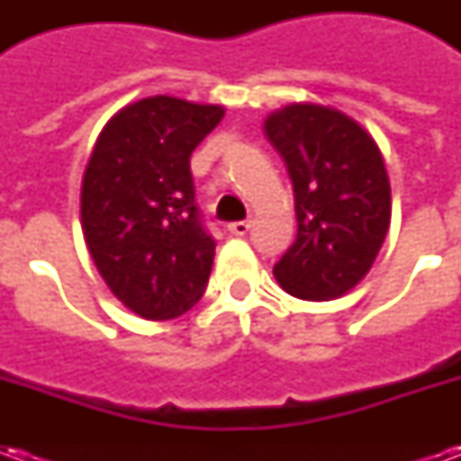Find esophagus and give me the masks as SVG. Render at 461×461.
Here are the masks:
<instances>
[{"mask_svg": "<svg viewBox=\"0 0 461 461\" xmlns=\"http://www.w3.org/2000/svg\"><path fill=\"white\" fill-rule=\"evenodd\" d=\"M249 227L251 224L247 220L230 221V224H227V231H230V234H234V237H244V234L249 231Z\"/></svg>", "mask_w": 461, "mask_h": 461, "instance_id": "esophagus-1", "label": "esophagus"}]
</instances>
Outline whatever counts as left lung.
I'll return each mask as SVG.
<instances>
[{
  "mask_svg": "<svg viewBox=\"0 0 461 461\" xmlns=\"http://www.w3.org/2000/svg\"><path fill=\"white\" fill-rule=\"evenodd\" d=\"M264 131L286 162L299 221L274 276L296 299H339L370 271L390 227L383 155L363 125L326 105H286Z\"/></svg>",
  "mask_w": 461,
  "mask_h": 461,
  "instance_id": "1",
  "label": "left lung"
}]
</instances>
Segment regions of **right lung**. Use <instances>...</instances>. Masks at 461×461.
Instances as JSON below:
<instances>
[{
    "label": "right lung",
    "mask_w": 461,
    "mask_h": 461,
    "mask_svg": "<svg viewBox=\"0 0 461 461\" xmlns=\"http://www.w3.org/2000/svg\"><path fill=\"white\" fill-rule=\"evenodd\" d=\"M221 105L155 95L105 122L84 172V240L115 299L148 321L177 319L204 294L214 240L194 202L190 155Z\"/></svg>",
    "instance_id": "right-lung-1"
}]
</instances>
